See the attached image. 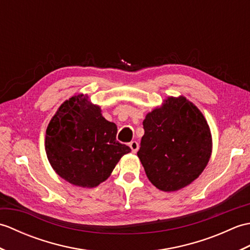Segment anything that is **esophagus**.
Returning <instances> with one entry per match:
<instances>
[{
	"label": "esophagus",
	"instance_id": "esophagus-1",
	"mask_svg": "<svg viewBox=\"0 0 250 250\" xmlns=\"http://www.w3.org/2000/svg\"><path fill=\"white\" fill-rule=\"evenodd\" d=\"M129 146H130L131 150H132V152H133V153H135L137 150H139V143L135 142V141L131 142L130 144H129Z\"/></svg>",
	"mask_w": 250,
	"mask_h": 250
}]
</instances>
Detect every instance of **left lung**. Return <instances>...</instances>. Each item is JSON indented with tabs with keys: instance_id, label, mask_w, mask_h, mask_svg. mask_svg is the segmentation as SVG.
I'll use <instances>...</instances> for the list:
<instances>
[{
	"instance_id": "1",
	"label": "left lung",
	"mask_w": 250,
	"mask_h": 250,
	"mask_svg": "<svg viewBox=\"0 0 250 250\" xmlns=\"http://www.w3.org/2000/svg\"><path fill=\"white\" fill-rule=\"evenodd\" d=\"M143 125L137 156L155 187L177 191L204 171L213 140L205 117L192 102L183 95L168 97L146 115Z\"/></svg>"
}]
</instances>
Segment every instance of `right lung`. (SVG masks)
Instances as JSON below:
<instances>
[{"label": "right lung", "mask_w": 250, "mask_h": 250, "mask_svg": "<svg viewBox=\"0 0 250 250\" xmlns=\"http://www.w3.org/2000/svg\"><path fill=\"white\" fill-rule=\"evenodd\" d=\"M117 125L87 94L64 101L46 130L45 150L54 171L67 183L97 187L107 179L130 147L116 141Z\"/></svg>", "instance_id": "obj_1"}]
</instances>
